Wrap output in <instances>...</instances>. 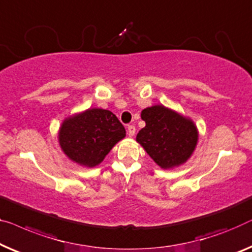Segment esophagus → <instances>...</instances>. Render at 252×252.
<instances>
[{
	"instance_id": "34e87169",
	"label": "esophagus",
	"mask_w": 252,
	"mask_h": 252,
	"mask_svg": "<svg viewBox=\"0 0 252 252\" xmlns=\"http://www.w3.org/2000/svg\"><path fill=\"white\" fill-rule=\"evenodd\" d=\"M135 130H136V128H135L134 125H129L127 127V132H128V135L130 137H133L135 135Z\"/></svg>"
}]
</instances>
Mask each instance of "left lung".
<instances>
[{"mask_svg":"<svg viewBox=\"0 0 252 252\" xmlns=\"http://www.w3.org/2000/svg\"><path fill=\"white\" fill-rule=\"evenodd\" d=\"M145 127L136 136L157 165L171 169L191 158L199 140V132L192 119L162 104L145 108L141 112Z\"/></svg>","mask_w":252,"mask_h":252,"instance_id":"1","label":"left lung"}]
</instances>
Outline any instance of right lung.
I'll list each match as a JSON object with an SVG mask.
<instances>
[{
	"instance_id": "right-lung-1",
	"label": "right lung",
	"mask_w": 252,
	"mask_h": 252,
	"mask_svg": "<svg viewBox=\"0 0 252 252\" xmlns=\"http://www.w3.org/2000/svg\"><path fill=\"white\" fill-rule=\"evenodd\" d=\"M126 136L116 115L92 108L65 118L58 133L61 150L71 161L93 168Z\"/></svg>"
}]
</instances>
